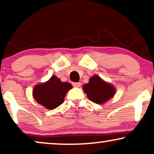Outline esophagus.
<instances>
[{
	"label": "esophagus",
	"mask_w": 154,
	"mask_h": 154,
	"mask_svg": "<svg viewBox=\"0 0 154 154\" xmlns=\"http://www.w3.org/2000/svg\"><path fill=\"white\" fill-rule=\"evenodd\" d=\"M72 84L74 87H76V88H79L81 85V83H80V82H77V83H73Z\"/></svg>",
	"instance_id": "obj_1"
}]
</instances>
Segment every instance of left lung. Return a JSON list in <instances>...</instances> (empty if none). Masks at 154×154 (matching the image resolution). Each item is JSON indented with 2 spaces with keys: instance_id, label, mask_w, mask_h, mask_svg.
<instances>
[{
  "instance_id": "obj_1",
  "label": "left lung",
  "mask_w": 154,
  "mask_h": 154,
  "mask_svg": "<svg viewBox=\"0 0 154 154\" xmlns=\"http://www.w3.org/2000/svg\"><path fill=\"white\" fill-rule=\"evenodd\" d=\"M83 89L88 99L98 104H104L116 93L114 86L103 81L97 75L90 78L88 83L83 86Z\"/></svg>"
}]
</instances>
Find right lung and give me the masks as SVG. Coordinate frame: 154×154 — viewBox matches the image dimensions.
Here are the masks:
<instances>
[{"instance_id":"right-lung-1","label":"right lung","mask_w":154,"mask_h":154,"mask_svg":"<svg viewBox=\"0 0 154 154\" xmlns=\"http://www.w3.org/2000/svg\"><path fill=\"white\" fill-rule=\"evenodd\" d=\"M71 88V84L62 82L55 75H52L47 82L35 86L33 96L42 106L48 109H54L64 102L66 92Z\"/></svg>"}]
</instances>
